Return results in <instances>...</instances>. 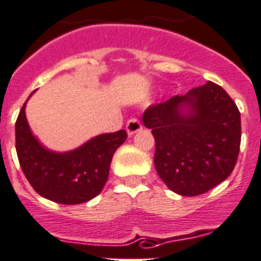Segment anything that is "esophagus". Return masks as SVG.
<instances>
[{"label": "esophagus", "mask_w": 261, "mask_h": 261, "mask_svg": "<svg viewBox=\"0 0 261 261\" xmlns=\"http://www.w3.org/2000/svg\"><path fill=\"white\" fill-rule=\"evenodd\" d=\"M141 129H142V124H141V121L137 118L129 119L128 123H126V132H128L129 136L135 135L136 132L141 130Z\"/></svg>", "instance_id": "34e87169"}]
</instances>
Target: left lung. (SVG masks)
Wrapping results in <instances>:
<instances>
[{"instance_id":"8db88e82","label":"left lung","mask_w":261,"mask_h":261,"mask_svg":"<svg viewBox=\"0 0 261 261\" xmlns=\"http://www.w3.org/2000/svg\"><path fill=\"white\" fill-rule=\"evenodd\" d=\"M184 107L188 109L186 114ZM142 121L155 138L158 174L177 194H203L226 180L236 167L241 146L240 110L212 81L185 95L151 105Z\"/></svg>"}]
</instances>
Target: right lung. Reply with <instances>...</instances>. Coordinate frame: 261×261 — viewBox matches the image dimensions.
<instances>
[{"instance_id":"obj_1","label":"right lung","mask_w":261,"mask_h":261,"mask_svg":"<svg viewBox=\"0 0 261 261\" xmlns=\"http://www.w3.org/2000/svg\"><path fill=\"white\" fill-rule=\"evenodd\" d=\"M25 103L15 123V147L31 186L41 197L62 204H79L97 197L109 177L115 151L128 137L125 130L97 136L73 151L53 152L31 133Z\"/></svg>"}]
</instances>
